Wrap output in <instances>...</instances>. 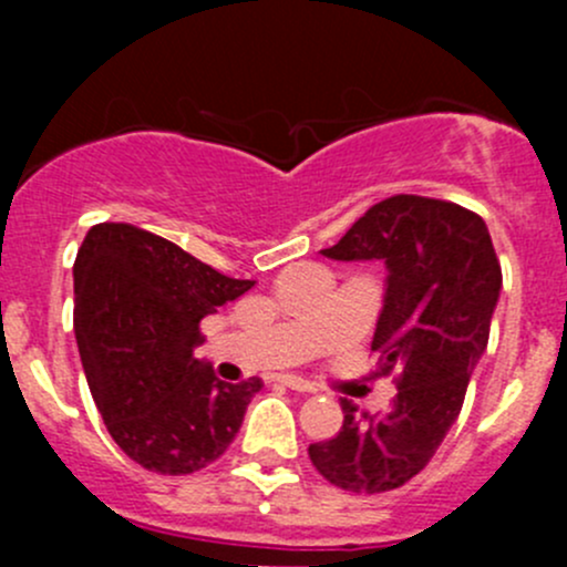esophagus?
<instances>
[{"mask_svg":"<svg viewBox=\"0 0 567 567\" xmlns=\"http://www.w3.org/2000/svg\"><path fill=\"white\" fill-rule=\"evenodd\" d=\"M277 381L282 386H288V390H293V392H316V386H312L310 381L299 379V375H279Z\"/></svg>","mask_w":567,"mask_h":567,"instance_id":"esophagus-1","label":"esophagus"}]
</instances>
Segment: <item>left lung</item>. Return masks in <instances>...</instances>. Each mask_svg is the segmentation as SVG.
<instances>
[{"instance_id":"1","label":"left lung","mask_w":567,"mask_h":567,"mask_svg":"<svg viewBox=\"0 0 567 567\" xmlns=\"http://www.w3.org/2000/svg\"><path fill=\"white\" fill-rule=\"evenodd\" d=\"M323 255L386 266L370 351L379 353V375L394 368L400 375L386 414L359 420L342 400L340 433L310 444V461L337 488L384 494L420 474L458 420L488 346L502 266L474 210L416 194L375 203Z\"/></svg>"}]
</instances>
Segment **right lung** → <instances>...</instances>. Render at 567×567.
<instances>
[{"label": "right lung", "mask_w": 567, "mask_h": 567, "mask_svg": "<svg viewBox=\"0 0 567 567\" xmlns=\"http://www.w3.org/2000/svg\"><path fill=\"white\" fill-rule=\"evenodd\" d=\"M251 285L123 221L84 236L73 262L82 368L106 431L147 472H199L236 439L262 381H219L194 348L199 320Z\"/></svg>", "instance_id": "add662e5"}]
</instances>
